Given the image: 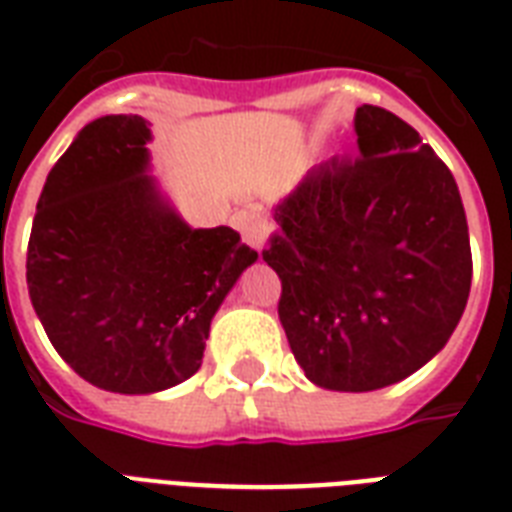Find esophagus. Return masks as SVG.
I'll return each instance as SVG.
<instances>
[{
  "label": "esophagus",
  "mask_w": 512,
  "mask_h": 512,
  "mask_svg": "<svg viewBox=\"0 0 512 512\" xmlns=\"http://www.w3.org/2000/svg\"><path fill=\"white\" fill-rule=\"evenodd\" d=\"M233 223H236V228L244 233V239H247L249 247L255 249L265 247V241H268L273 228L271 220H268L260 209H241V212H236V217H233Z\"/></svg>",
  "instance_id": "obj_1"
}]
</instances>
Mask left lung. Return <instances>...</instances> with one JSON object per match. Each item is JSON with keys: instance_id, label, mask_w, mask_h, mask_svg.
<instances>
[{"instance_id": "obj_1", "label": "left lung", "mask_w": 512, "mask_h": 512, "mask_svg": "<svg viewBox=\"0 0 512 512\" xmlns=\"http://www.w3.org/2000/svg\"><path fill=\"white\" fill-rule=\"evenodd\" d=\"M358 159L313 167L273 209L263 260L305 377L327 390L388 388L425 366L468 305L473 257L452 172L414 127L356 108Z\"/></svg>"}]
</instances>
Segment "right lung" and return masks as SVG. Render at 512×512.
<instances>
[{"instance_id":"right-lung-1","label":"right lung","mask_w":512,"mask_h":512,"mask_svg":"<svg viewBox=\"0 0 512 512\" xmlns=\"http://www.w3.org/2000/svg\"><path fill=\"white\" fill-rule=\"evenodd\" d=\"M143 116L90 122L47 175L28 297L52 348L95 388L159 393L199 372L209 324L255 249L191 228L148 175Z\"/></svg>"}]
</instances>
